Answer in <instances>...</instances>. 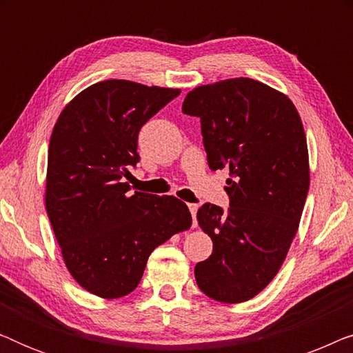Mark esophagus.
I'll return each mask as SVG.
<instances>
[{"label": "esophagus", "mask_w": 353, "mask_h": 353, "mask_svg": "<svg viewBox=\"0 0 353 353\" xmlns=\"http://www.w3.org/2000/svg\"><path fill=\"white\" fill-rule=\"evenodd\" d=\"M190 212H191V216H192V226L197 225V220H196V215H197V204H190Z\"/></svg>", "instance_id": "1"}]
</instances>
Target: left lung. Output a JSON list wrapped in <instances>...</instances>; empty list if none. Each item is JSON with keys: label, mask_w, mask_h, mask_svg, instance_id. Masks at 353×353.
<instances>
[{"label": "left lung", "mask_w": 353, "mask_h": 353, "mask_svg": "<svg viewBox=\"0 0 353 353\" xmlns=\"http://www.w3.org/2000/svg\"><path fill=\"white\" fill-rule=\"evenodd\" d=\"M181 110L201 119L212 170H230V209L197 210L214 243L197 286L219 302L249 301L281 268L301 221L310 185L302 120L288 96L244 77L197 86Z\"/></svg>", "instance_id": "8db88e82"}]
</instances>
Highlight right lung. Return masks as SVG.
I'll use <instances>...</instances> for the list:
<instances>
[{
    "label": "right lung",
    "mask_w": 353,
    "mask_h": 353,
    "mask_svg": "<svg viewBox=\"0 0 353 353\" xmlns=\"http://www.w3.org/2000/svg\"><path fill=\"white\" fill-rule=\"evenodd\" d=\"M180 90L105 80L62 110L48 149L46 212L65 267L81 288L123 297L141 281L149 255L191 226L185 202L130 192L138 134Z\"/></svg>",
    "instance_id": "right-lung-1"
}]
</instances>
